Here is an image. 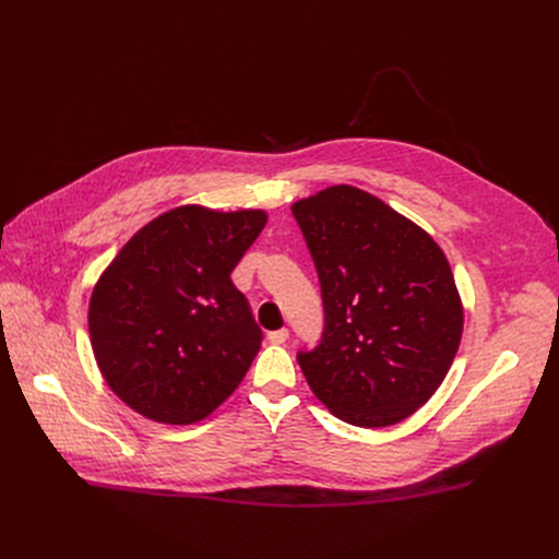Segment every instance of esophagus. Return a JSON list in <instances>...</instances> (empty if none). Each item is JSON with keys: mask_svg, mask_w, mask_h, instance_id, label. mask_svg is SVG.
Returning <instances> with one entry per match:
<instances>
[{"mask_svg": "<svg viewBox=\"0 0 559 559\" xmlns=\"http://www.w3.org/2000/svg\"><path fill=\"white\" fill-rule=\"evenodd\" d=\"M287 337H289V331H287V329H278V331H270V333H267V340H270L272 344H285Z\"/></svg>", "mask_w": 559, "mask_h": 559, "instance_id": "obj_1", "label": "esophagus"}]
</instances>
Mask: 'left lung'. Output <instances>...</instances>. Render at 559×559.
Instances as JSON below:
<instances>
[{"mask_svg": "<svg viewBox=\"0 0 559 559\" xmlns=\"http://www.w3.org/2000/svg\"><path fill=\"white\" fill-rule=\"evenodd\" d=\"M321 285L324 331L297 360L354 426L403 421L442 385L462 337L449 260L417 224L350 186L292 205Z\"/></svg>", "mask_w": 559, "mask_h": 559, "instance_id": "8db88e82", "label": "left lung"}]
</instances>
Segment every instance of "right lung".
<instances>
[{
  "instance_id": "obj_1",
  "label": "right lung",
  "mask_w": 559,
  "mask_h": 559,
  "mask_svg": "<svg viewBox=\"0 0 559 559\" xmlns=\"http://www.w3.org/2000/svg\"><path fill=\"white\" fill-rule=\"evenodd\" d=\"M262 211L183 205L140 228L95 285L87 329L108 388L160 424H194L224 403L260 342L230 272L264 228Z\"/></svg>"
}]
</instances>
